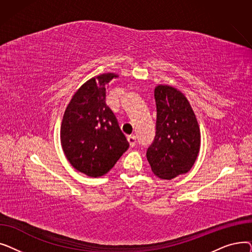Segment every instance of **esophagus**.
I'll return each mask as SVG.
<instances>
[{"instance_id": "esophagus-1", "label": "esophagus", "mask_w": 252, "mask_h": 252, "mask_svg": "<svg viewBox=\"0 0 252 252\" xmlns=\"http://www.w3.org/2000/svg\"><path fill=\"white\" fill-rule=\"evenodd\" d=\"M127 141H128V143H129V145H130L131 147H134L135 145H136V137L134 135L127 136Z\"/></svg>"}]
</instances>
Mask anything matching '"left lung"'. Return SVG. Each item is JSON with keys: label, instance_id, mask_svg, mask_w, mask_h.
Wrapping results in <instances>:
<instances>
[{"label": "left lung", "instance_id": "8db88e82", "mask_svg": "<svg viewBox=\"0 0 252 252\" xmlns=\"http://www.w3.org/2000/svg\"><path fill=\"white\" fill-rule=\"evenodd\" d=\"M155 138L147 149V160L153 174L171 180L192 168L200 149V128L191 105L174 87L158 85Z\"/></svg>", "mask_w": 252, "mask_h": 252}]
</instances>
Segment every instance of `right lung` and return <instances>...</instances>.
<instances>
[{"mask_svg":"<svg viewBox=\"0 0 252 252\" xmlns=\"http://www.w3.org/2000/svg\"><path fill=\"white\" fill-rule=\"evenodd\" d=\"M117 76L110 72L89 79L75 92L63 115L64 154L76 170L92 178L107 174L129 146L105 102L106 89Z\"/></svg>","mask_w":252,"mask_h":252,"instance_id":"right-lung-1","label":"right lung"}]
</instances>
